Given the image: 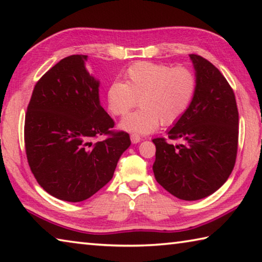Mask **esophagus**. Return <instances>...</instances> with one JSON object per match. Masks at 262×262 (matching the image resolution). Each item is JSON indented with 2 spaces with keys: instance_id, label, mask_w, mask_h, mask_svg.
<instances>
[{
  "instance_id": "1",
  "label": "esophagus",
  "mask_w": 262,
  "mask_h": 262,
  "mask_svg": "<svg viewBox=\"0 0 262 262\" xmlns=\"http://www.w3.org/2000/svg\"><path fill=\"white\" fill-rule=\"evenodd\" d=\"M130 141L132 143H139L141 141V137L137 134H130Z\"/></svg>"
}]
</instances>
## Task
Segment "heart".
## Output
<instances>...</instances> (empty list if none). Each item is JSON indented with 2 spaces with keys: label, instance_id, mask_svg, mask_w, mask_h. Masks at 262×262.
<instances>
[{
  "label": "heart",
  "instance_id": "1",
  "mask_svg": "<svg viewBox=\"0 0 262 262\" xmlns=\"http://www.w3.org/2000/svg\"><path fill=\"white\" fill-rule=\"evenodd\" d=\"M196 79L186 67H172L154 62H136L127 69L125 83L114 81L106 91L110 112L128 114L121 127L135 134H150L159 125L172 126L184 117L194 98Z\"/></svg>",
  "mask_w": 262,
  "mask_h": 262
}]
</instances>
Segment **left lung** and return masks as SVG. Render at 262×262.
Returning <instances> with one entry per match:
<instances>
[{
    "label": "left lung",
    "instance_id": "8db88e82",
    "mask_svg": "<svg viewBox=\"0 0 262 262\" xmlns=\"http://www.w3.org/2000/svg\"><path fill=\"white\" fill-rule=\"evenodd\" d=\"M196 72V90L184 117L156 137L152 170L157 183L176 198L200 200L216 192L236 164L239 115L236 97L227 78L214 64L189 54Z\"/></svg>",
    "mask_w": 262,
    "mask_h": 262
}]
</instances>
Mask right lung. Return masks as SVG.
<instances>
[{"mask_svg": "<svg viewBox=\"0 0 262 262\" xmlns=\"http://www.w3.org/2000/svg\"><path fill=\"white\" fill-rule=\"evenodd\" d=\"M86 55L62 59L35 83L25 114L24 142L38 184L60 200L84 201L112 179L129 134L115 130L99 103V82ZM99 136L103 141L92 143Z\"/></svg>", "mask_w": 262, "mask_h": 262, "instance_id": "add662e5", "label": "right lung"}]
</instances>
